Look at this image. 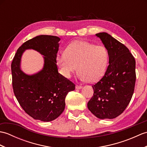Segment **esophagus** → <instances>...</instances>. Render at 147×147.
<instances>
[{
	"mask_svg": "<svg viewBox=\"0 0 147 147\" xmlns=\"http://www.w3.org/2000/svg\"><path fill=\"white\" fill-rule=\"evenodd\" d=\"M82 86H80V85H76V89H82Z\"/></svg>",
	"mask_w": 147,
	"mask_h": 147,
	"instance_id": "esophagus-1",
	"label": "esophagus"
}]
</instances>
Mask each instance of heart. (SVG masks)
<instances>
[{
	"label": "heart",
	"mask_w": 147,
	"mask_h": 147,
	"mask_svg": "<svg viewBox=\"0 0 147 147\" xmlns=\"http://www.w3.org/2000/svg\"><path fill=\"white\" fill-rule=\"evenodd\" d=\"M109 57L108 51L104 46L78 40L68 45L64 55L58 56L57 63L62 75L67 78H70L78 67L81 80L95 83L104 75Z\"/></svg>",
	"instance_id": "b5f03b06"
}]
</instances>
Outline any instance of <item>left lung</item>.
Listing matches in <instances>:
<instances>
[{
  "label": "left lung",
  "instance_id": "1",
  "mask_svg": "<svg viewBox=\"0 0 147 147\" xmlns=\"http://www.w3.org/2000/svg\"><path fill=\"white\" fill-rule=\"evenodd\" d=\"M109 52L104 76L92 85L94 92L88 109L99 119H114L121 114L131 100L136 82V62L126 47L109 34L96 33Z\"/></svg>",
  "mask_w": 147,
  "mask_h": 147
}]
</instances>
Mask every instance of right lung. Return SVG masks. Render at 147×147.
<instances>
[{
    "instance_id": "obj_1",
    "label": "right lung",
    "mask_w": 147,
    "mask_h": 147,
    "mask_svg": "<svg viewBox=\"0 0 147 147\" xmlns=\"http://www.w3.org/2000/svg\"><path fill=\"white\" fill-rule=\"evenodd\" d=\"M60 40L55 36H37L23 43L12 61L14 95L26 113L36 120L49 122L57 118L64 110L65 96L75 89L73 82L58 73L56 59ZM26 49L45 55L43 69L33 76L20 69L21 55Z\"/></svg>"
}]
</instances>
